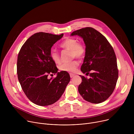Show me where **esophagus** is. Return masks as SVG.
I'll return each mask as SVG.
<instances>
[{
  "label": "esophagus",
  "mask_w": 134,
  "mask_h": 134,
  "mask_svg": "<svg viewBox=\"0 0 134 134\" xmlns=\"http://www.w3.org/2000/svg\"><path fill=\"white\" fill-rule=\"evenodd\" d=\"M69 75H70V78H72L74 76H75V74H72V73H70L69 74Z\"/></svg>",
  "instance_id": "obj_1"
}]
</instances>
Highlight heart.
Wrapping results in <instances>:
<instances>
[{
	"mask_svg": "<svg viewBox=\"0 0 134 134\" xmlns=\"http://www.w3.org/2000/svg\"><path fill=\"white\" fill-rule=\"evenodd\" d=\"M60 47L70 50V57L71 58H76L82 59L84 58L86 52V48L84 44L78 42L77 39L72 37H68L60 45ZM50 57L51 59L55 63H59L60 61L59 53L54 49H51L50 51ZM79 65V62L72 60L69 63H64L59 66V69L63 71L74 72Z\"/></svg>",
	"mask_w": 134,
	"mask_h": 134,
	"instance_id": "heart-1",
	"label": "heart"
}]
</instances>
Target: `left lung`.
<instances>
[{
    "mask_svg": "<svg viewBox=\"0 0 134 134\" xmlns=\"http://www.w3.org/2000/svg\"><path fill=\"white\" fill-rule=\"evenodd\" d=\"M84 40L86 52L81 71L90 78L80 75L82 82L79 92L82 98L92 103L105 101L113 93L118 78L117 58L114 50L104 36L92 27L73 32ZM92 70V73H89Z\"/></svg>",
    "mask_w": 134,
    "mask_h": 134,
    "instance_id": "1",
    "label": "left lung"
}]
</instances>
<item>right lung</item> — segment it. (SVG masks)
Masks as SVG:
<instances>
[{
  "label": "right lung",
  "mask_w": 134,
  "mask_h": 134,
  "mask_svg": "<svg viewBox=\"0 0 134 134\" xmlns=\"http://www.w3.org/2000/svg\"><path fill=\"white\" fill-rule=\"evenodd\" d=\"M63 35L35 33L18 53L17 73L19 82L27 98L36 105L46 106L57 102L70 80L67 72H58V69L50 57L52 47ZM56 73V78L48 79L49 74Z\"/></svg>",
  "instance_id": "obj_1"
}]
</instances>
